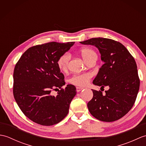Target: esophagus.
<instances>
[{"label": "esophagus", "instance_id": "1", "mask_svg": "<svg viewBox=\"0 0 146 146\" xmlns=\"http://www.w3.org/2000/svg\"><path fill=\"white\" fill-rule=\"evenodd\" d=\"M76 92H80V91H82L83 88H81V87H76Z\"/></svg>", "mask_w": 146, "mask_h": 146}]
</instances>
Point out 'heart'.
<instances>
[{"label": "heart", "mask_w": 146, "mask_h": 146, "mask_svg": "<svg viewBox=\"0 0 146 146\" xmlns=\"http://www.w3.org/2000/svg\"><path fill=\"white\" fill-rule=\"evenodd\" d=\"M80 54L86 63L90 59L96 57L95 52L93 49L89 48H82L80 50ZM70 56L68 53H64L62 54L59 58L58 61V66L59 68L62 71H65L68 68V63H69ZM92 75L89 73L79 74L73 76L70 80V82L72 84L78 86H85L88 84L90 80L91 79Z\"/></svg>", "instance_id": "1"}]
</instances>
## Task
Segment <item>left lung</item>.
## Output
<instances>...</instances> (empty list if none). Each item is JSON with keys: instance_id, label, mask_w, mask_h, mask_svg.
Returning <instances> with one entry per match:
<instances>
[{"instance_id": "1", "label": "left lung", "mask_w": 146, "mask_h": 146, "mask_svg": "<svg viewBox=\"0 0 146 146\" xmlns=\"http://www.w3.org/2000/svg\"><path fill=\"white\" fill-rule=\"evenodd\" d=\"M97 48L104 64L93 81L95 85L109 89L103 95L92 90L94 96L88 104L90 113L103 122H113L129 112L137 98L140 80L134 58L120 42L95 38L80 42Z\"/></svg>"}]
</instances>
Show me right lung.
Masks as SVG:
<instances>
[{
  "label": "right lung",
  "mask_w": 146,
  "mask_h": 146,
  "mask_svg": "<svg viewBox=\"0 0 146 146\" xmlns=\"http://www.w3.org/2000/svg\"><path fill=\"white\" fill-rule=\"evenodd\" d=\"M74 42H51L29 48L21 56L14 71L13 94L19 107L30 120L46 126L59 123L66 117L76 94V87L67 85L58 66V59ZM57 89V95L50 94ZM60 89V90H59Z\"/></svg>",
  "instance_id": "right-lung-1"
}]
</instances>
